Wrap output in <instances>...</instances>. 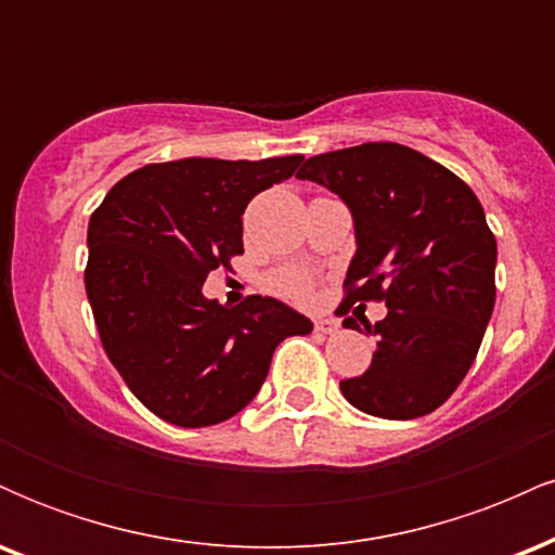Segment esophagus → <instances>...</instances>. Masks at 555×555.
Returning <instances> with one entry per match:
<instances>
[{
	"label": "esophagus",
	"mask_w": 555,
	"mask_h": 555,
	"mask_svg": "<svg viewBox=\"0 0 555 555\" xmlns=\"http://www.w3.org/2000/svg\"><path fill=\"white\" fill-rule=\"evenodd\" d=\"M315 331H321V334H336L339 331V321L336 318H315Z\"/></svg>",
	"instance_id": "obj_1"
}]
</instances>
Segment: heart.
<instances>
[{
	"instance_id": "obj_1",
	"label": "heart",
	"mask_w": 555,
	"mask_h": 555,
	"mask_svg": "<svg viewBox=\"0 0 555 555\" xmlns=\"http://www.w3.org/2000/svg\"><path fill=\"white\" fill-rule=\"evenodd\" d=\"M276 286H279V292H284V295H289V297H308L310 279L305 276V273L289 271V273H284V276H279Z\"/></svg>"
}]
</instances>
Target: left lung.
Here are the masks:
<instances>
[{"label":"left lung","mask_w":555,"mask_h":555,"mask_svg":"<svg viewBox=\"0 0 555 555\" xmlns=\"http://www.w3.org/2000/svg\"><path fill=\"white\" fill-rule=\"evenodd\" d=\"M297 177L352 214L347 302L386 299L388 308L365 326L375 336L371 367L341 380L344 399L384 420L430 415L462 384L493 315L499 250L480 201L454 171L399 143L313 156ZM344 326L360 328L354 318Z\"/></svg>","instance_id":"obj_1"}]
</instances>
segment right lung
Listing matches in <instances>:
<instances>
[{
	"label": "right lung",
	"mask_w": 555,
	"mask_h": 555,
	"mask_svg": "<svg viewBox=\"0 0 555 555\" xmlns=\"http://www.w3.org/2000/svg\"><path fill=\"white\" fill-rule=\"evenodd\" d=\"M299 164L302 156L149 164L93 211L86 292L95 328L130 391L167 423L206 428L234 417L263 386L273 349L313 331L273 297L227 308L203 295L208 273L242 253L247 203Z\"/></svg>",
	"instance_id": "right-lung-1"
}]
</instances>
